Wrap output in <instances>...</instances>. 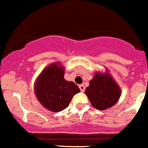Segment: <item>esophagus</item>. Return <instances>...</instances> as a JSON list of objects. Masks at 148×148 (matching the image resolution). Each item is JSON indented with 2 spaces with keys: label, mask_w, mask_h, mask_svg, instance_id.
Segmentation results:
<instances>
[{
  "label": "esophagus",
  "mask_w": 148,
  "mask_h": 148,
  "mask_svg": "<svg viewBox=\"0 0 148 148\" xmlns=\"http://www.w3.org/2000/svg\"><path fill=\"white\" fill-rule=\"evenodd\" d=\"M79 88H80V90H81V92H84V91H85V86H84L83 84L79 85Z\"/></svg>",
  "instance_id": "obj_1"
}]
</instances>
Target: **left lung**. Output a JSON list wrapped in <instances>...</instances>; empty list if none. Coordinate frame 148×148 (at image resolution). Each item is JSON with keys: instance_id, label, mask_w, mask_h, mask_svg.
Segmentation results:
<instances>
[{"instance_id": "left-lung-1", "label": "left lung", "mask_w": 148, "mask_h": 148, "mask_svg": "<svg viewBox=\"0 0 148 148\" xmlns=\"http://www.w3.org/2000/svg\"><path fill=\"white\" fill-rule=\"evenodd\" d=\"M85 94L94 108L103 110L118 102L121 91L109 73H97L89 82Z\"/></svg>"}]
</instances>
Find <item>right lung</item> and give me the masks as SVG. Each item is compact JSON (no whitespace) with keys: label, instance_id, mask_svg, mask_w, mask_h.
<instances>
[{"label":"right lung","instance_id":"1","mask_svg":"<svg viewBox=\"0 0 148 148\" xmlns=\"http://www.w3.org/2000/svg\"><path fill=\"white\" fill-rule=\"evenodd\" d=\"M59 63L50 64L44 69L35 84L38 99L46 109L60 112L67 108L80 88L75 83L64 78V70Z\"/></svg>","mask_w":148,"mask_h":148}]
</instances>
